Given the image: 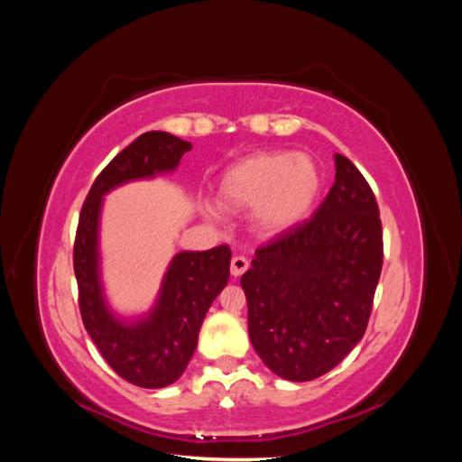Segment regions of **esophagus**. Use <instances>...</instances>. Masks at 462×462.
<instances>
[{
    "mask_svg": "<svg viewBox=\"0 0 462 462\" xmlns=\"http://www.w3.org/2000/svg\"><path fill=\"white\" fill-rule=\"evenodd\" d=\"M248 270V260L245 256H233L231 260V275L241 277Z\"/></svg>",
    "mask_w": 462,
    "mask_h": 462,
    "instance_id": "obj_1",
    "label": "esophagus"
}]
</instances>
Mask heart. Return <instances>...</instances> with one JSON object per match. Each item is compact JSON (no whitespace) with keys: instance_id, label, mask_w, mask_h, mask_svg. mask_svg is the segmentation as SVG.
<instances>
[{"instance_id":"obj_1","label":"heart","mask_w":462,"mask_h":462,"mask_svg":"<svg viewBox=\"0 0 462 462\" xmlns=\"http://www.w3.org/2000/svg\"><path fill=\"white\" fill-rule=\"evenodd\" d=\"M324 189L319 163L300 152H258L229 165L217 183L219 204L239 212L250 208L260 236H279L309 219Z\"/></svg>"}]
</instances>
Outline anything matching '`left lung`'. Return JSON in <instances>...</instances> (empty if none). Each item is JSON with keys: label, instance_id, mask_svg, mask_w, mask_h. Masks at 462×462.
I'll return each mask as SVG.
<instances>
[{"label": "left lung", "instance_id": "8db88e82", "mask_svg": "<svg viewBox=\"0 0 462 462\" xmlns=\"http://www.w3.org/2000/svg\"><path fill=\"white\" fill-rule=\"evenodd\" d=\"M383 263L380 209L355 163L335 153V183L309 221L262 245L241 285L248 335L273 374L310 382L366 331Z\"/></svg>", "mask_w": 462, "mask_h": 462}]
</instances>
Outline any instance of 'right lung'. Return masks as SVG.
<instances>
[{"label": "right lung", "mask_w": 462, "mask_h": 462, "mask_svg": "<svg viewBox=\"0 0 462 462\" xmlns=\"http://www.w3.org/2000/svg\"><path fill=\"white\" fill-rule=\"evenodd\" d=\"M190 143L150 131L121 150L97 175L82 204L73 265L85 328L97 351L123 380L160 389L183 375L199 345L206 312L229 282L227 245L204 253H179L167 265L160 292L146 314L125 318L111 310L100 265V217L104 197L131 180L171 173Z\"/></svg>", "instance_id": "add662e5"}]
</instances>
